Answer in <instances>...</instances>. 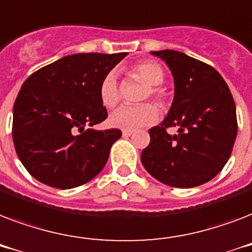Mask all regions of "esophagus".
I'll list each match as a JSON object with an SVG mask.
<instances>
[{
  "label": "esophagus",
  "mask_w": 252,
  "mask_h": 252,
  "mask_svg": "<svg viewBox=\"0 0 252 252\" xmlns=\"http://www.w3.org/2000/svg\"><path fill=\"white\" fill-rule=\"evenodd\" d=\"M133 133V132H132V130H123V137H129L130 134Z\"/></svg>",
  "instance_id": "34e87169"
}]
</instances>
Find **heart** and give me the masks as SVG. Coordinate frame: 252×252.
Returning a JSON list of instances; mask_svg holds the SVG:
<instances>
[{"label":"heart","instance_id":"obj_1","mask_svg":"<svg viewBox=\"0 0 252 252\" xmlns=\"http://www.w3.org/2000/svg\"><path fill=\"white\" fill-rule=\"evenodd\" d=\"M130 73L149 86V94L152 98L162 103L165 100V93L157 86L165 80V73L158 64L153 61H142L130 69ZM99 96L106 107H114L119 100L118 82L115 73H108L100 82ZM158 120V110L153 104H140V106H122L111 112L108 123L111 126L119 129L134 130L142 126H152Z\"/></svg>","mask_w":252,"mask_h":252}]
</instances>
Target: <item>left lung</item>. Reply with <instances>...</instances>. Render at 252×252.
I'll return each instance as SVG.
<instances>
[{"instance_id":"8db88e82","label":"left lung","mask_w":252,"mask_h":252,"mask_svg":"<svg viewBox=\"0 0 252 252\" xmlns=\"http://www.w3.org/2000/svg\"><path fill=\"white\" fill-rule=\"evenodd\" d=\"M174 78V99L163 122L149 129L141 162L150 175L178 188L197 187L226 165L237 137L231 93L217 70L174 49L152 51ZM178 126V135H168Z\"/></svg>"}]
</instances>
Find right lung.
I'll return each mask as SVG.
<instances>
[{
    "label": "right lung",
    "instance_id": "right-lung-1",
    "mask_svg": "<svg viewBox=\"0 0 252 252\" xmlns=\"http://www.w3.org/2000/svg\"><path fill=\"white\" fill-rule=\"evenodd\" d=\"M126 55H69L22 85L13 108V141L35 179L69 189L102 171L122 132L93 129L107 118L99 86Z\"/></svg>",
    "mask_w": 252,
    "mask_h": 252
}]
</instances>
